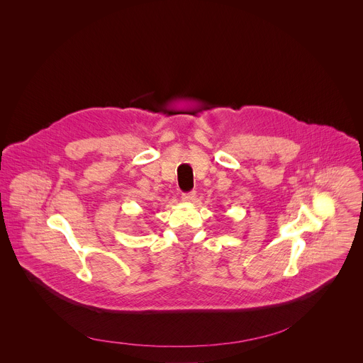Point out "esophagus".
<instances>
[{
	"label": "esophagus",
	"instance_id": "34e87169",
	"mask_svg": "<svg viewBox=\"0 0 363 363\" xmlns=\"http://www.w3.org/2000/svg\"><path fill=\"white\" fill-rule=\"evenodd\" d=\"M195 192L192 191V192H186V194H182V201H185V202H191L192 199H195Z\"/></svg>",
	"mask_w": 363,
	"mask_h": 363
}]
</instances>
